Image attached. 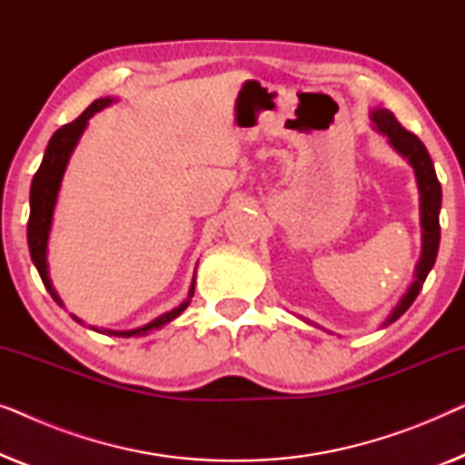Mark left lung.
<instances>
[{
	"label": "left lung",
	"mask_w": 465,
	"mask_h": 465,
	"mask_svg": "<svg viewBox=\"0 0 465 465\" xmlns=\"http://www.w3.org/2000/svg\"><path fill=\"white\" fill-rule=\"evenodd\" d=\"M371 123L372 129L379 131L381 135H385L391 148L400 156L406 158L412 171H415V182L419 190V224H421V256H419V262L415 266V275H412L411 285L406 288L396 307L391 309V313L381 323V328H385L400 320L406 313V309L415 302V298L419 296V292H421L425 283V277L430 275L431 266L436 262L438 245H440V222H438V215H440L442 205V190L440 182L436 177L434 163H431L421 139L406 131L398 123L396 116L390 110H385V107H374L371 112Z\"/></svg>",
	"instance_id": "8db88e82"
}]
</instances>
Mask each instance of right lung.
Wrapping results in <instances>:
<instances>
[{
    "label": "right lung",
    "instance_id": "add662e5",
    "mask_svg": "<svg viewBox=\"0 0 465 465\" xmlns=\"http://www.w3.org/2000/svg\"><path fill=\"white\" fill-rule=\"evenodd\" d=\"M112 104H116V99L114 97H104V99L93 101V104L74 120V123L61 126V129L56 131L53 137H50L48 148H46V152H44L40 169H37V173L34 175V182H31V193H29L31 212H29V224H27L29 253H31V260H34L37 272H40L44 285H46V290L50 292V296H53L56 304H61V307H63V301L59 298V294H56L54 285H53V282H50V275H48V239H50V228H53L56 199H59L61 182H63V175H65V171H67L69 158H72L75 145H78L80 137H82V133L86 131L88 120H91L97 112L104 110V107L112 105ZM194 275H196V271H194ZM194 283H196V279L193 277V283H190L186 301H183L182 304H177L175 309L167 311V313L158 315L152 322L143 323V326L133 328V330H107V328L93 326V330L94 332H101L107 336H123V339H131V336L135 339V336H145V334L154 332V330H161L163 326H167V323L173 322L175 317H180L183 311L188 309V304L194 296ZM72 317L84 326V322L78 320L75 315H72Z\"/></svg>",
    "mask_w": 465,
    "mask_h": 465
}]
</instances>
